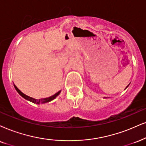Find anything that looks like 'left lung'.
Segmentation results:
<instances>
[{
	"instance_id": "1",
	"label": "left lung",
	"mask_w": 146,
	"mask_h": 146,
	"mask_svg": "<svg viewBox=\"0 0 146 146\" xmlns=\"http://www.w3.org/2000/svg\"><path fill=\"white\" fill-rule=\"evenodd\" d=\"M129 85H128V86H127V87H128L129 86ZM126 88H125V89H126Z\"/></svg>"
}]
</instances>
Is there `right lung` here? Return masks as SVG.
Masks as SVG:
<instances>
[{
    "label": "right lung",
    "mask_w": 146,
    "mask_h": 146,
    "mask_svg": "<svg viewBox=\"0 0 146 146\" xmlns=\"http://www.w3.org/2000/svg\"><path fill=\"white\" fill-rule=\"evenodd\" d=\"M14 87L15 88L16 91L19 93V94L20 96H21L23 98H25V100H27L29 101V102H33L34 103V104H44V103H47V102H50V101L53 100L54 98H56L58 96V95L60 94V92H61V90H60V91H58L57 93L55 94L53 96H52L50 97H48V98H41V99H35V98H33L32 97H29L28 96L25 95V94H23V92H21L20 90L18 89L17 88V86L15 85L14 84Z\"/></svg>",
    "instance_id": "right-lung-1"
}]
</instances>
